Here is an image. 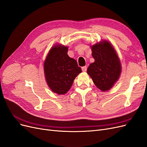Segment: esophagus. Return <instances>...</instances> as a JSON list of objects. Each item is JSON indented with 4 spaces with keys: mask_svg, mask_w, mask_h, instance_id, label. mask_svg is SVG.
Returning <instances> with one entry per match:
<instances>
[{
    "mask_svg": "<svg viewBox=\"0 0 147 147\" xmlns=\"http://www.w3.org/2000/svg\"><path fill=\"white\" fill-rule=\"evenodd\" d=\"M82 71L83 72H86V71L87 70V66L85 65V66H83L82 67Z\"/></svg>",
    "mask_w": 147,
    "mask_h": 147,
    "instance_id": "obj_1",
    "label": "esophagus"
}]
</instances>
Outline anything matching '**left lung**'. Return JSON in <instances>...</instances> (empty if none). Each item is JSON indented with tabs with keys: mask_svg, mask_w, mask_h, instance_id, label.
Wrapping results in <instances>:
<instances>
[{
	"mask_svg": "<svg viewBox=\"0 0 147 147\" xmlns=\"http://www.w3.org/2000/svg\"><path fill=\"white\" fill-rule=\"evenodd\" d=\"M91 49L94 62L89 65L87 73L99 90L108 91L121 74L119 59L112 45L107 41L95 44Z\"/></svg>",
	"mask_w": 147,
	"mask_h": 147,
	"instance_id": "left-lung-1",
	"label": "left lung"
}]
</instances>
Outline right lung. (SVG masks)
<instances>
[{
    "label": "right lung",
    "instance_id": "right-lung-1",
    "mask_svg": "<svg viewBox=\"0 0 147 147\" xmlns=\"http://www.w3.org/2000/svg\"><path fill=\"white\" fill-rule=\"evenodd\" d=\"M68 48L59 45L49 51L44 63L48 85L58 94H64L72 86L74 79L82 72L77 62L67 55Z\"/></svg>",
    "mask_w": 147,
    "mask_h": 147
}]
</instances>
